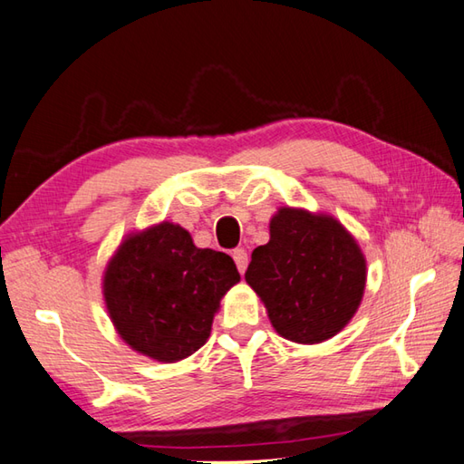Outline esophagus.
I'll return each mask as SVG.
<instances>
[{
  "instance_id": "34e87169",
  "label": "esophagus",
  "mask_w": 464,
  "mask_h": 464,
  "mask_svg": "<svg viewBox=\"0 0 464 464\" xmlns=\"http://www.w3.org/2000/svg\"><path fill=\"white\" fill-rule=\"evenodd\" d=\"M233 259H235V265H237L239 273H245V269H247L249 265V255L245 249H235L233 251Z\"/></svg>"
}]
</instances>
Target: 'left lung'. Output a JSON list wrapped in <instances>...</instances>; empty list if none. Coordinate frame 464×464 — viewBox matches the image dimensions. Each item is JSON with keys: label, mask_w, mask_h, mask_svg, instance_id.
<instances>
[{"label": "left lung", "mask_w": 464, "mask_h": 464, "mask_svg": "<svg viewBox=\"0 0 464 464\" xmlns=\"http://www.w3.org/2000/svg\"><path fill=\"white\" fill-rule=\"evenodd\" d=\"M367 265L344 227L327 215L285 207L271 219V239L245 271L281 337L321 343L337 334L362 299Z\"/></svg>", "instance_id": "left-lung-1"}]
</instances>
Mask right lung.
I'll use <instances>...</instances> for the list:
<instances>
[{
  "label": "right lung",
  "instance_id": "right-lung-1",
  "mask_svg": "<svg viewBox=\"0 0 464 464\" xmlns=\"http://www.w3.org/2000/svg\"><path fill=\"white\" fill-rule=\"evenodd\" d=\"M239 279L229 255L197 249L179 225L161 223L121 245L107 265L103 295L131 349L175 362L209 339L219 301Z\"/></svg>",
  "mask_w": 464,
  "mask_h": 464
}]
</instances>
